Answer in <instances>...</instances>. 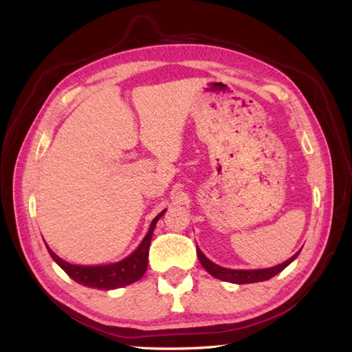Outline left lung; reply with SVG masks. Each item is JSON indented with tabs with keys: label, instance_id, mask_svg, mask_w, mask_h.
I'll list each match as a JSON object with an SVG mask.
<instances>
[{
	"label": "left lung",
	"instance_id": "1",
	"mask_svg": "<svg viewBox=\"0 0 352 352\" xmlns=\"http://www.w3.org/2000/svg\"><path fill=\"white\" fill-rule=\"evenodd\" d=\"M197 254H198V258L201 261V265L206 269V271L213 275L214 278L218 280H223V281H228V283H236V284H248V283H257V281H266L269 278H272L278 272H281L284 267L287 265H290L292 261H294L298 254L296 252L295 256H292L289 260L284 261V263L278 265V266H274V267H267V269H251V271H239V269H227V267H222L214 265L213 261L208 260L203 252H201L199 248H197Z\"/></svg>",
	"mask_w": 352,
	"mask_h": 352
}]
</instances>
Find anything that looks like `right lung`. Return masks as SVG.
<instances>
[{
    "instance_id": "right-lung-1",
    "label": "right lung",
    "mask_w": 352,
    "mask_h": 352,
    "mask_svg": "<svg viewBox=\"0 0 352 352\" xmlns=\"http://www.w3.org/2000/svg\"><path fill=\"white\" fill-rule=\"evenodd\" d=\"M163 213L164 210L157 214L153 219L151 227H149L144 241H142V243L138 246V250L134 251L131 256L113 265H104V266L71 265L68 261H65L58 256H56L48 246L47 248L52 260H54L74 281L83 284V286H87V287L104 289V290L122 287V286H126V284H131L134 281L140 280L142 275L146 272L148 250H149V245H151L153 231L155 228L157 221L160 219V216H163Z\"/></svg>"
}]
</instances>
